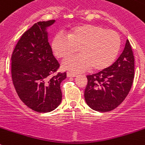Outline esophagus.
<instances>
[{
  "mask_svg": "<svg viewBox=\"0 0 145 145\" xmlns=\"http://www.w3.org/2000/svg\"><path fill=\"white\" fill-rule=\"evenodd\" d=\"M77 76V75H76V74H72V73L69 72L67 73V76H68V77H75V76Z\"/></svg>",
  "mask_w": 145,
  "mask_h": 145,
  "instance_id": "esophagus-1",
  "label": "esophagus"
}]
</instances>
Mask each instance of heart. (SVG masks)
<instances>
[{
  "label": "heart",
  "mask_w": 145,
  "mask_h": 145,
  "mask_svg": "<svg viewBox=\"0 0 145 145\" xmlns=\"http://www.w3.org/2000/svg\"><path fill=\"white\" fill-rule=\"evenodd\" d=\"M121 40L116 31L105 29L95 24H84L72 28L68 36H54L52 42L56 57L65 59L78 48L80 55L66 59L62 69L80 72L91 67L92 70H103L111 65L120 51Z\"/></svg>",
  "instance_id": "obj_1"
}]
</instances>
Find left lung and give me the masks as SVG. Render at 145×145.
<instances>
[{
	"instance_id": "1",
	"label": "left lung",
	"mask_w": 145,
	"mask_h": 145,
	"mask_svg": "<svg viewBox=\"0 0 145 145\" xmlns=\"http://www.w3.org/2000/svg\"><path fill=\"white\" fill-rule=\"evenodd\" d=\"M134 78V56L128 40L116 62L95 74L88 75L84 97L91 109L114 110L128 94Z\"/></svg>"
}]
</instances>
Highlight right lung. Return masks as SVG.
Instances as JSON below:
<instances>
[{
	"mask_svg": "<svg viewBox=\"0 0 145 145\" xmlns=\"http://www.w3.org/2000/svg\"><path fill=\"white\" fill-rule=\"evenodd\" d=\"M55 20L40 21L22 35L12 55V78L24 104L38 113L54 110L61 103L60 84L66 73L49 78L59 66L48 42V27Z\"/></svg>",
	"mask_w": 145,
	"mask_h": 145,
	"instance_id": "obj_1",
	"label": "right lung"
}]
</instances>
